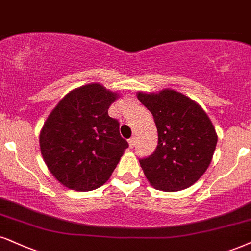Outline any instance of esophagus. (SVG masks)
Listing matches in <instances>:
<instances>
[{"label":"esophagus","mask_w":251,"mask_h":251,"mask_svg":"<svg viewBox=\"0 0 251 251\" xmlns=\"http://www.w3.org/2000/svg\"><path fill=\"white\" fill-rule=\"evenodd\" d=\"M129 147H130L131 148V149H132V148H134L135 147V137H131V138H129Z\"/></svg>","instance_id":"34e87169"}]
</instances>
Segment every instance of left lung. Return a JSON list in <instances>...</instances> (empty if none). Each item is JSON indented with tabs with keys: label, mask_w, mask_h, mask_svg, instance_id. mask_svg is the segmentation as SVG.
<instances>
[{
	"label": "left lung",
	"mask_w": 251,
	"mask_h": 251,
	"mask_svg": "<svg viewBox=\"0 0 251 251\" xmlns=\"http://www.w3.org/2000/svg\"><path fill=\"white\" fill-rule=\"evenodd\" d=\"M152 114L158 144L140 159L145 177L157 190L181 191L199 179L211 164L218 136L205 110L190 98L171 89L138 93Z\"/></svg>",
	"instance_id": "8db88e82"
}]
</instances>
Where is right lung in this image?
Masks as SVG:
<instances>
[{
	"mask_svg": "<svg viewBox=\"0 0 251 251\" xmlns=\"http://www.w3.org/2000/svg\"><path fill=\"white\" fill-rule=\"evenodd\" d=\"M117 94L99 83L74 89L52 110L39 136L52 175L71 190L92 191L110 178L128 142L108 115Z\"/></svg>",
	"mask_w": 251,
	"mask_h": 251,
	"instance_id": "1",
	"label": "right lung"
}]
</instances>
